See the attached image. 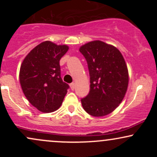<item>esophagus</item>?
Listing matches in <instances>:
<instances>
[{
    "label": "esophagus",
    "mask_w": 157,
    "mask_h": 157,
    "mask_svg": "<svg viewBox=\"0 0 157 157\" xmlns=\"http://www.w3.org/2000/svg\"><path fill=\"white\" fill-rule=\"evenodd\" d=\"M70 88H71V90H74L75 89V83H71L70 84Z\"/></svg>",
    "instance_id": "1"
}]
</instances>
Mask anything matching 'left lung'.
I'll return each instance as SVG.
<instances>
[{
	"label": "left lung",
	"mask_w": 157,
	"mask_h": 157,
	"mask_svg": "<svg viewBox=\"0 0 157 157\" xmlns=\"http://www.w3.org/2000/svg\"><path fill=\"white\" fill-rule=\"evenodd\" d=\"M90 75V91L81 100L82 108L94 117L113 112L124 99L128 86V70L121 52L101 40L80 46Z\"/></svg>",
	"instance_id": "left-lung-1"
}]
</instances>
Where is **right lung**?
Returning a JSON list of instances; mask_svg holds the SVG:
<instances>
[{
    "instance_id": "obj_1",
    "label": "right lung",
    "mask_w": 157,
    "mask_h": 157,
    "mask_svg": "<svg viewBox=\"0 0 157 157\" xmlns=\"http://www.w3.org/2000/svg\"><path fill=\"white\" fill-rule=\"evenodd\" d=\"M67 45L44 41L26 56L20 68L21 88L28 101L40 111L51 113L60 107L68 85L60 77V60Z\"/></svg>"
}]
</instances>
